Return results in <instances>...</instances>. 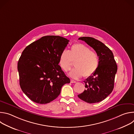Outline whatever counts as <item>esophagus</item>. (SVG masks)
<instances>
[{
    "mask_svg": "<svg viewBox=\"0 0 134 134\" xmlns=\"http://www.w3.org/2000/svg\"><path fill=\"white\" fill-rule=\"evenodd\" d=\"M70 82H71V83H76V82L75 81L73 80H70Z\"/></svg>",
    "mask_w": 134,
    "mask_h": 134,
    "instance_id": "1",
    "label": "esophagus"
}]
</instances>
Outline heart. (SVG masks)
<instances>
[{"instance_id":"b5f03b06","label":"heart","mask_w":134,"mask_h":134,"mask_svg":"<svg viewBox=\"0 0 134 134\" xmlns=\"http://www.w3.org/2000/svg\"><path fill=\"white\" fill-rule=\"evenodd\" d=\"M72 62L75 68L69 75L72 79H79L83 76L86 78L92 75L98 68L99 60L95 51L83 44L76 43L71 47L69 51L64 50L59 56V65L65 71L70 69Z\"/></svg>"}]
</instances>
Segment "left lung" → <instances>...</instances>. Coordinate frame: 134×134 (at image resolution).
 <instances>
[{
	"mask_svg": "<svg viewBox=\"0 0 134 134\" xmlns=\"http://www.w3.org/2000/svg\"><path fill=\"white\" fill-rule=\"evenodd\" d=\"M79 39L85 41L96 51L99 64L96 71L84 81L86 90L78 97L88 103H98L112 92L117 65L112 52L102 42L91 37H81Z\"/></svg>",
	"mask_w": 134,
	"mask_h": 134,
	"instance_id": "left-lung-1",
	"label": "left lung"
}]
</instances>
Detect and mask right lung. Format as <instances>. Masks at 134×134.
<instances>
[{
	"instance_id": "add662e5",
	"label": "right lung",
	"mask_w": 134,
	"mask_h": 134,
	"mask_svg": "<svg viewBox=\"0 0 134 134\" xmlns=\"http://www.w3.org/2000/svg\"><path fill=\"white\" fill-rule=\"evenodd\" d=\"M69 41L47 35L27 46L17 64L21 88L39 104L48 103L59 96L62 86L70 83L59 65V56Z\"/></svg>"
}]
</instances>
